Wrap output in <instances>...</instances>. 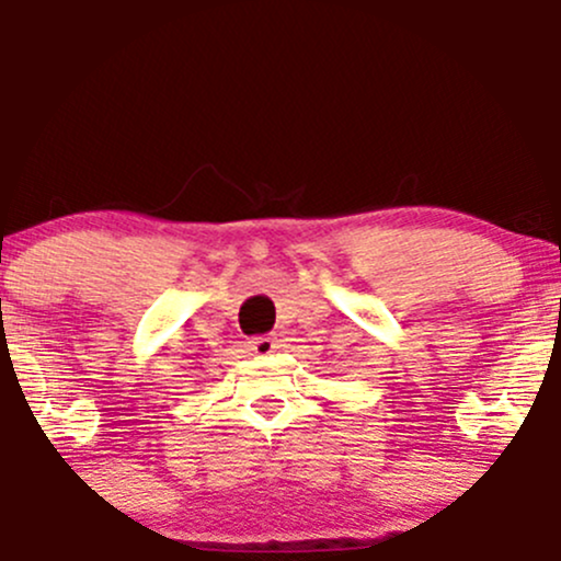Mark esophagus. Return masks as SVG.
<instances>
[{
    "mask_svg": "<svg viewBox=\"0 0 561 561\" xmlns=\"http://www.w3.org/2000/svg\"><path fill=\"white\" fill-rule=\"evenodd\" d=\"M250 351L255 353V356H268V353L274 351L276 347V337L274 334H259V337L250 340Z\"/></svg>",
    "mask_w": 561,
    "mask_h": 561,
    "instance_id": "34e87169",
    "label": "esophagus"
}]
</instances>
